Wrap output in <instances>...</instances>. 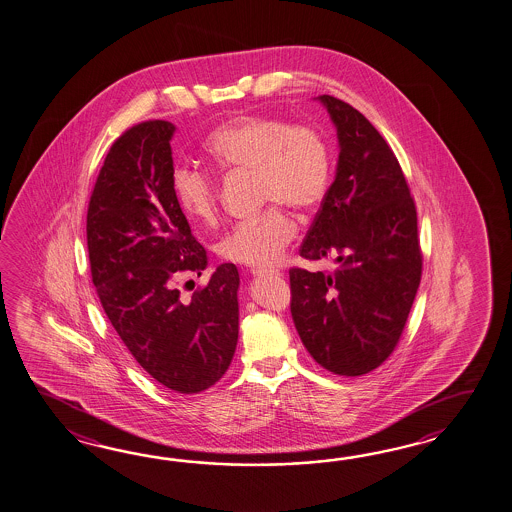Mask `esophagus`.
I'll use <instances>...</instances> for the list:
<instances>
[{
  "mask_svg": "<svg viewBox=\"0 0 512 512\" xmlns=\"http://www.w3.org/2000/svg\"><path fill=\"white\" fill-rule=\"evenodd\" d=\"M253 277H277L279 272L277 270H251Z\"/></svg>",
  "mask_w": 512,
  "mask_h": 512,
  "instance_id": "34e87169",
  "label": "esophagus"
}]
</instances>
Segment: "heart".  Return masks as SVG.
<instances>
[{
  "mask_svg": "<svg viewBox=\"0 0 512 512\" xmlns=\"http://www.w3.org/2000/svg\"><path fill=\"white\" fill-rule=\"evenodd\" d=\"M203 151L222 170L257 175L262 203H279L296 212H311L329 187V150L324 137L309 125H288L268 116H240L218 125L203 142ZM175 200L194 224L212 225L218 218V188L211 175L196 168H177L172 175ZM296 225L281 207L235 225L218 244L227 262L272 268L281 261Z\"/></svg>",
  "mask_w": 512,
  "mask_h": 512,
  "instance_id": "b5f03b06",
  "label": "heart"
}]
</instances>
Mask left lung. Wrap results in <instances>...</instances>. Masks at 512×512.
Listing matches in <instances>:
<instances>
[{
  "label": "left lung",
  "mask_w": 512,
  "mask_h": 512,
  "mask_svg": "<svg viewBox=\"0 0 512 512\" xmlns=\"http://www.w3.org/2000/svg\"><path fill=\"white\" fill-rule=\"evenodd\" d=\"M337 129L335 181L301 257H335V272L290 270V312L325 370L368 374L398 344L422 277L416 207L387 140L357 109L318 96Z\"/></svg>",
  "instance_id": "obj_1"
}]
</instances>
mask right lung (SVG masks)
Here are the masks:
<instances>
[{"label":"right lung","mask_w":512,"mask_h":512,"mask_svg":"<svg viewBox=\"0 0 512 512\" xmlns=\"http://www.w3.org/2000/svg\"><path fill=\"white\" fill-rule=\"evenodd\" d=\"M174 133L151 120L114 142L88 203V257L103 311L138 364L175 394H198L233 361L240 277L225 262L190 300L174 287L209 264L175 200Z\"/></svg>","instance_id":"right-lung-1"}]
</instances>
